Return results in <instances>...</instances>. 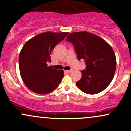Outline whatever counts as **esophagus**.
<instances>
[{
	"instance_id": "esophagus-1",
	"label": "esophagus",
	"mask_w": 131,
	"mask_h": 131,
	"mask_svg": "<svg viewBox=\"0 0 131 131\" xmlns=\"http://www.w3.org/2000/svg\"><path fill=\"white\" fill-rule=\"evenodd\" d=\"M72 71H73L72 70H66L65 71L66 73H71Z\"/></svg>"
}]
</instances>
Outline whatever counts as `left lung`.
I'll list each match as a JSON object with an SVG mask.
<instances>
[{"mask_svg":"<svg viewBox=\"0 0 131 131\" xmlns=\"http://www.w3.org/2000/svg\"><path fill=\"white\" fill-rule=\"evenodd\" d=\"M74 45L79 60H84L86 70L76 82L78 88L88 94H96L112 82L116 67L115 53L110 45L102 37L87 32H74L67 37Z\"/></svg>","mask_w":131,"mask_h":131,"instance_id":"8db88e82","label":"left lung"}]
</instances>
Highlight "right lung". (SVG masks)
<instances>
[{"mask_svg":"<svg viewBox=\"0 0 131 131\" xmlns=\"http://www.w3.org/2000/svg\"><path fill=\"white\" fill-rule=\"evenodd\" d=\"M68 32L47 31L37 34L25 43L19 56L21 77L30 91L38 94L51 92L60 84L63 70L47 66L50 53L55 46L65 38Z\"/></svg>","mask_w":131,"mask_h":131,"instance_id":"obj_1","label":"right lung"}]
</instances>
